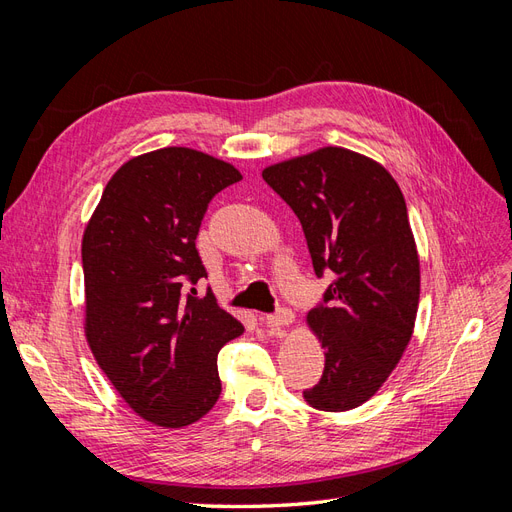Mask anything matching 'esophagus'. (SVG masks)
Returning a JSON list of instances; mask_svg holds the SVG:
<instances>
[{"label": "esophagus", "mask_w": 512, "mask_h": 512, "mask_svg": "<svg viewBox=\"0 0 512 512\" xmlns=\"http://www.w3.org/2000/svg\"><path fill=\"white\" fill-rule=\"evenodd\" d=\"M292 320H294V314H292V309H288V307L277 309L275 314H269V316L265 318L267 327H275V329H280V327H288V324H290Z\"/></svg>", "instance_id": "esophagus-1"}]
</instances>
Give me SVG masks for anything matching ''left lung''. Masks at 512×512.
<instances>
[{
    "label": "left lung",
    "instance_id": "obj_1",
    "mask_svg": "<svg viewBox=\"0 0 512 512\" xmlns=\"http://www.w3.org/2000/svg\"><path fill=\"white\" fill-rule=\"evenodd\" d=\"M262 179L299 218L316 275L333 277L307 314L324 371L303 397L352 410L391 376L414 329L421 271L404 194L384 166L342 147L273 164Z\"/></svg>",
    "mask_w": 512,
    "mask_h": 512
}]
</instances>
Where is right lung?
I'll return each mask as SVG.
<instances>
[{
    "label": "right lung",
    "mask_w": 512,
    "mask_h": 512,
    "mask_svg": "<svg viewBox=\"0 0 512 512\" xmlns=\"http://www.w3.org/2000/svg\"><path fill=\"white\" fill-rule=\"evenodd\" d=\"M241 181L218 158L164 147L123 164L83 235L85 333L126 404L160 427H185L222 393L218 352L243 324L194 297L207 269L196 237L211 198Z\"/></svg>",
    "instance_id": "1"
}]
</instances>
